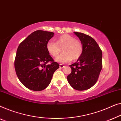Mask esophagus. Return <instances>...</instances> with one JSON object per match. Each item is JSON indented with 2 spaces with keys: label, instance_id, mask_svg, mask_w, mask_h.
Instances as JSON below:
<instances>
[{
  "label": "esophagus",
  "instance_id": "1",
  "mask_svg": "<svg viewBox=\"0 0 121 121\" xmlns=\"http://www.w3.org/2000/svg\"><path fill=\"white\" fill-rule=\"evenodd\" d=\"M60 66V68H64V67H65V66L64 65H62V64H60V66Z\"/></svg>",
  "mask_w": 121,
  "mask_h": 121
}]
</instances>
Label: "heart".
<instances>
[{"mask_svg": "<svg viewBox=\"0 0 121 121\" xmlns=\"http://www.w3.org/2000/svg\"><path fill=\"white\" fill-rule=\"evenodd\" d=\"M47 50L50 55L56 57L61 52H63L56 58L60 62L66 63L71 60H76L81 56L83 53L82 44L79 40L69 35H63L56 39L55 42L49 40L47 42Z\"/></svg>", "mask_w": 121, "mask_h": 121, "instance_id": "b5f03b06", "label": "heart"}]
</instances>
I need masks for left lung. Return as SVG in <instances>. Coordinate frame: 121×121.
<instances>
[{"label": "left lung", "instance_id": "left-lung-1", "mask_svg": "<svg viewBox=\"0 0 121 121\" xmlns=\"http://www.w3.org/2000/svg\"><path fill=\"white\" fill-rule=\"evenodd\" d=\"M83 45V53L77 62L70 65L72 71L67 81L73 89L85 91L98 81L103 67L102 51L96 41L89 35L74 32Z\"/></svg>", "mask_w": 121, "mask_h": 121}]
</instances>
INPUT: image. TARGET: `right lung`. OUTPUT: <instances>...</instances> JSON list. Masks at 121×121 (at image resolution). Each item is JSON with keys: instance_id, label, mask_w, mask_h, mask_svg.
<instances>
[{"instance_id": "right-lung-1", "label": "right lung", "mask_w": 121, "mask_h": 121, "mask_svg": "<svg viewBox=\"0 0 121 121\" xmlns=\"http://www.w3.org/2000/svg\"><path fill=\"white\" fill-rule=\"evenodd\" d=\"M54 34L36 30L18 45L15 59V71L22 84L29 89L41 91L45 89L59 68V64L54 61L46 48ZM48 62L51 64H48Z\"/></svg>"}]
</instances>
